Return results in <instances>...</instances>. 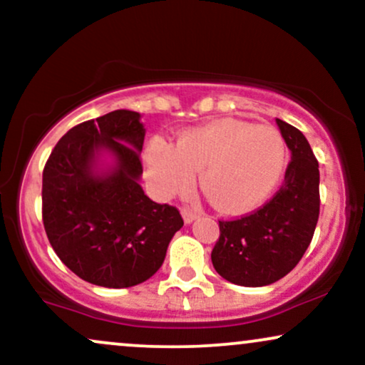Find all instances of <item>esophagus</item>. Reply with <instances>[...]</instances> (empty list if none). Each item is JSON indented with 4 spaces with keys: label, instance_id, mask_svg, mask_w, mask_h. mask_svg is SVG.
<instances>
[{
    "label": "esophagus",
    "instance_id": "34e87169",
    "mask_svg": "<svg viewBox=\"0 0 365 365\" xmlns=\"http://www.w3.org/2000/svg\"><path fill=\"white\" fill-rule=\"evenodd\" d=\"M182 217H183V221H185V225H190L192 221H194L197 217V212L192 211V209H188V207H183L182 209Z\"/></svg>",
    "mask_w": 365,
    "mask_h": 365
}]
</instances>
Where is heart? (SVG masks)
<instances>
[{"mask_svg": "<svg viewBox=\"0 0 365 365\" xmlns=\"http://www.w3.org/2000/svg\"><path fill=\"white\" fill-rule=\"evenodd\" d=\"M287 165V144L269 125L235 118L188 128L175 145L150 140L144 150L145 178L154 194H183L200 170V187L220 211L245 212L274 190Z\"/></svg>", "mask_w": 365, "mask_h": 365, "instance_id": "b5f03b06", "label": "heart"}]
</instances>
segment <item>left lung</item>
<instances>
[{
    "label": "left lung",
    "mask_w": 365,
    "mask_h": 365,
    "mask_svg": "<svg viewBox=\"0 0 365 365\" xmlns=\"http://www.w3.org/2000/svg\"><path fill=\"white\" fill-rule=\"evenodd\" d=\"M292 153L276 195L252 215L220 221L211 252L217 274L240 287H266L287 276L311 244L319 217V165L300 130L276 118Z\"/></svg>",
    "instance_id": "obj_1"
}]
</instances>
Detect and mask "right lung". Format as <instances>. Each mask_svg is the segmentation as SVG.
Segmentation results:
<instances>
[{"label":"right lung","mask_w":365,"mask_h":365,"mask_svg":"<svg viewBox=\"0 0 365 365\" xmlns=\"http://www.w3.org/2000/svg\"><path fill=\"white\" fill-rule=\"evenodd\" d=\"M144 137L140 113L111 111L68 130L44 166L49 244L70 271L98 287L144 283L183 226L177 207L142 190Z\"/></svg>","instance_id":"add662e5"}]
</instances>
